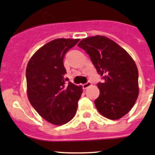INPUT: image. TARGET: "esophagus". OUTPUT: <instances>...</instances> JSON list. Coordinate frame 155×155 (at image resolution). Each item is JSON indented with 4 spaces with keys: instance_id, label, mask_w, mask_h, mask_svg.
Returning a JSON list of instances; mask_svg holds the SVG:
<instances>
[{
    "instance_id": "34e87169",
    "label": "esophagus",
    "mask_w": 155,
    "mask_h": 155,
    "mask_svg": "<svg viewBox=\"0 0 155 155\" xmlns=\"http://www.w3.org/2000/svg\"><path fill=\"white\" fill-rule=\"evenodd\" d=\"M91 82L87 81V83H85V84H82V87H83V88H84V89H86L87 87H88L89 86H91Z\"/></svg>"
}]
</instances>
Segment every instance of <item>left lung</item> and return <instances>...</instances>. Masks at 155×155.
<instances>
[{"mask_svg":"<svg viewBox=\"0 0 155 155\" xmlns=\"http://www.w3.org/2000/svg\"><path fill=\"white\" fill-rule=\"evenodd\" d=\"M78 46L89 55L103 79L98 83L99 96L94 105L102 116L119 120L128 113L139 94L137 65L124 48L103 35L83 39Z\"/></svg>","mask_w":155,"mask_h":155,"instance_id":"1","label":"left lung"}]
</instances>
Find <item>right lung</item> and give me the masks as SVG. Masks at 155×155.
<instances>
[{
  "label": "right lung",
  "mask_w": 155,
  "mask_h": 155,
  "mask_svg": "<svg viewBox=\"0 0 155 155\" xmlns=\"http://www.w3.org/2000/svg\"><path fill=\"white\" fill-rule=\"evenodd\" d=\"M79 39H57L37 50L26 68L27 94L31 105L46 121L63 125L71 120L82 94L81 86L65 78L64 57Z\"/></svg>",
  "instance_id": "1"
}]
</instances>
